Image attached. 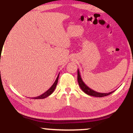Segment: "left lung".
I'll use <instances>...</instances> for the list:
<instances>
[{
    "label": "left lung",
    "instance_id": "1",
    "mask_svg": "<svg viewBox=\"0 0 133 133\" xmlns=\"http://www.w3.org/2000/svg\"><path fill=\"white\" fill-rule=\"evenodd\" d=\"M77 81H78L79 85V86H80L81 89L86 93V94H88V95L89 96H94V97H104V96L109 95V94H112V92H114V91H111V92H108V93H101V92H96V91H94V90L91 89V88H89V87L87 86L86 84L83 81H82L79 69H77Z\"/></svg>",
    "mask_w": 133,
    "mask_h": 133
}]
</instances>
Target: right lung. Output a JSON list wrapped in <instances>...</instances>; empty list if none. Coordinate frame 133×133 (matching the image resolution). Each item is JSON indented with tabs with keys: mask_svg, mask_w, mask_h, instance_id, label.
Segmentation results:
<instances>
[{
	"mask_svg": "<svg viewBox=\"0 0 133 133\" xmlns=\"http://www.w3.org/2000/svg\"><path fill=\"white\" fill-rule=\"evenodd\" d=\"M59 74H58V76L57 77V78H56V81H55V82H54V84H52V86L51 88H49V89L47 90V91H45V92L43 93L42 95L37 96V97H33V99H44V98H45V97H48L49 96L51 95L52 93L54 92V91L56 88V86H57V82H58V78H59Z\"/></svg>",
	"mask_w": 133,
	"mask_h": 133,
	"instance_id": "obj_1",
	"label": "right lung"
}]
</instances>
